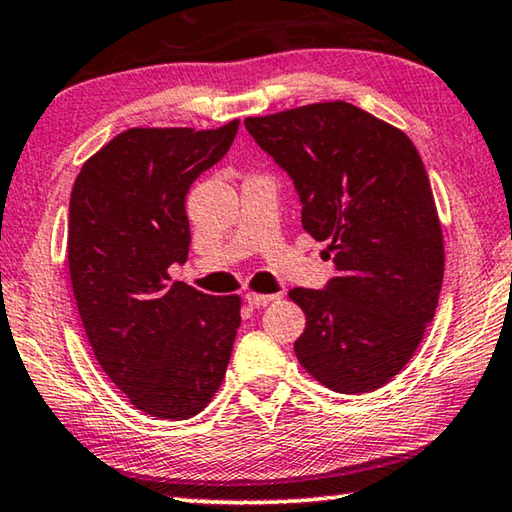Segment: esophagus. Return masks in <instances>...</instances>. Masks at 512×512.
Segmentation results:
<instances>
[{
	"mask_svg": "<svg viewBox=\"0 0 512 512\" xmlns=\"http://www.w3.org/2000/svg\"><path fill=\"white\" fill-rule=\"evenodd\" d=\"M275 298H280V296H275V293L273 296H266V293H246L244 296L248 307H266V305H271Z\"/></svg>",
	"mask_w": 512,
	"mask_h": 512,
	"instance_id": "esophagus-1",
	"label": "esophagus"
}]
</instances>
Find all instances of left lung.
I'll return each instance as SVG.
<instances>
[{
	"mask_svg": "<svg viewBox=\"0 0 512 512\" xmlns=\"http://www.w3.org/2000/svg\"><path fill=\"white\" fill-rule=\"evenodd\" d=\"M244 124L293 180L302 228L329 241L336 271L323 289L289 291L307 318L296 357L332 391H377L418 350L443 287V230L420 155L345 101Z\"/></svg>",
	"mask_w": 512,
	"mask_h": 512,
	"instance_id": "obj_1",
	"label": "left lung"
}]
</instances>
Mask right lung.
Returning <instances> with one entry per match:
<instances>
[{
	"mask_svg": "<svg viewBox=\"0 0 512 512\" xmlns=\"http://www.w3.org/2000/svg\"><path fill=\"white\" fill-rule=\"evenodd\" d=\"M237 131L239 119L216 131L131 128L83 164L69 198V277L94 357L160 420L205 409L241 323L237 296H207L167 273L187 262L189 187Z\"/></svg>",
	"mask_w": 512,
	"mask_h": 512,
	"instance_id": "right-lung-1",
	"label": "right lung"
}]
</instances>
